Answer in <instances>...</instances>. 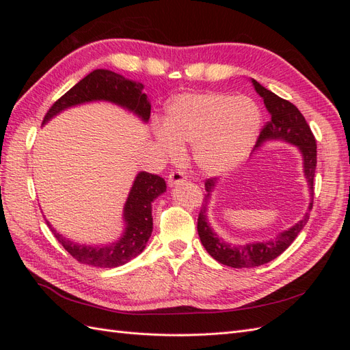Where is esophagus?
<instances>
[{"instance_id": "1", "label": "esophagus", "mask_w": 350, "mask_h": 350, "mask_svg": "<svg viewBox=\"0 0 350 350\" xmlns=\"http://www.w3.org/2000/svg\"><path fill=\"white\" fill-rule=\"evenodd\" d=\"M185 179H187L185 174L183 171H176V169H175V171L169 172V175H167V185L169 187H175L179 183H184Z\"/></svg>"}]
</instances>
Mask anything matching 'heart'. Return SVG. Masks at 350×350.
<instances>
[{
  "instance_id": "1",
  "label": "heart",
  "mask_w": 350,
  "mask_h": 350,
  "mask_svg": "<svg viewBox=\"0 0 350 350\" xmlns=\"http://www.w3.org/2000/svg\"><path fill=\"white\" fill-rule=\"evenodd\" d=\"M260 111L250 98L225 93H183L166 107L165 130L157 144L169 156L193 144L196 165L207 175H220L241 163L257 140Z\"/></svg>"
}]
</instances>
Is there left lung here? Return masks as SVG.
Masks as SVG:
<instances>
[{"label": "left lung", "mask_w": 350, "mask_h": 350, "mask_svg": "<svg viewBox=\"0 0 350 350\" xmlns=\"http://www.w3.org/2000/svg\"><path fill=\"white\" fill-rule=\"evenodd\" d=\"M254 88L257 93L262 98L264 105L270 113L269 121L264 124L257 139L256 147L261 146L266 140H283L291 144L298 146V149L304 157V172L308 181L311 189V203L310 210L314 203V175L317 167V143L315 137L310 129L308 122L305 121L301 111L295 107L289 100L279 98L278 94L262 88L256 80H252ZM216 178L206 179L204 187L207 194H204V203L200 208L198 220H197V230L198 237L203 247L207 252L220 264L234 267V269H250L258 267L262 264H267L271 260L278 258L280 254L288 248L291 243L298 237L299 232L306 225L310 219V211H306L305 216L298 221V224L289 228L288 230L282 232L274 239L266 242H256L247 243V245H230L221 238H219L213 229L210 228L207 221V201L210 200L211 189L215 188Z\"/></svg>", "instance_id": "8db88e82"}]
</instances>
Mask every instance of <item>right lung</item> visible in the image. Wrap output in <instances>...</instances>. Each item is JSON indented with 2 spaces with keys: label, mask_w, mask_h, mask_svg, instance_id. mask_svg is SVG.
I'll list each match as a JSON object with an SVG mask.
<instances>
[{
  "label": "right lung",
  "mask_w": 350,
  "mask_h": 350,
  "mask_svg": "<svg viewBox=\"0 0 350 350\" xmlns=\"http://www.w3.org/2000/svg\"><path fill=\"white\" fill-rule=\"evenodd\" d=\"M142 90V83L131 81L109 70H94L52 105L45 115L44 124L61 111L92 100L113 102L142 116L143 121H149L150 103ZM165 191L166 184L163 178L149 172H140L137 175L124 207L125 232L118 242L111 243L108 247L79 245L59 235L49 225V221L46 224L57 241L72 258L93 267L113 269L129 262L144 250L153 229L152 201Z\"/></svg>",
  "instance_id": "add662e5"
}]
</instances>
